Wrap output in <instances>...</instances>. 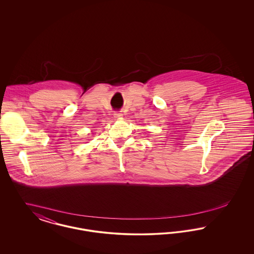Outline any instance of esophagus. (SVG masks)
I'll return each instance as SVG.
<instances>
[{
  "mask_svg": "<svg viewBox=\"0 0 254 254\" xmlns=\"http://www.w3.org/2000/svg\"><path fill=\"white\" fill-rule=\"evenodd\" d=\"M114 117H115L116 119H122V117H123V113L119 112V111H116V112L114 113Z\"/></svg>",
  "mask_w": 254,
  "mask_h": 254,
  "instance_id": "1",
  "label": "esophagus"
}]
</instances>
